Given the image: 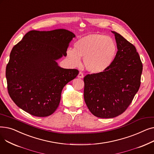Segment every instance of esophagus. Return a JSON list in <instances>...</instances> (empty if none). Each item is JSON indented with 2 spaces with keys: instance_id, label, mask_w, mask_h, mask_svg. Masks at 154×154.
<instances>
[{
  "instance_id": "34e87169",
  "label": "esophagus",
  "mask_w": 154,
  "mask_h": 154,
  "mask_svg": "<svg viewBox=\"0 0 154 154\" xmlns=\"http://www.w3.org/2000/svg\"><path fill=\"white\" fill-rule=\"evenodd\" d=\"M77 77H78L79 78H80V79H82V78L84 77V74H83V73H82V72H80L79 73V74H78Z\"/></svg>"
}]
</instances>
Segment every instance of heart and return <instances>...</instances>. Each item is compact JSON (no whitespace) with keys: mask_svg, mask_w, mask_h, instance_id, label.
Here are the masks:
<instances>
[{"mask_svg":"<svg viewBox=\"0 0 154 154\" xmlns=\"http://www.w3.org/2000/svg\"><path fill=\"white\" fill-rule=\"evenodd\" d=\"M118 52L116 42L105 35L92 34L79 38L74 50L67 51V57L74 66H79L83 58L85 68L94 74L107 70L114 63Z\"/></svg>","mask_w":154,"mask_h":154,"instance_id":"obj_1","label":"heart"}]
</instances>
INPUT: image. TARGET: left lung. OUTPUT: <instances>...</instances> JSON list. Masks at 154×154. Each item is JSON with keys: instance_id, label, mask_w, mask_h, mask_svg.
<instances>
[{"instance_id": "1", "label": "left lung", "mask_w": 154, "mask_h": 154, "mask_svg": "<svg viewBox=\"0 0 154 154\" xmlns=\"http://www.w3.org/2000/svg\"><path fill=\"white\" fill-rule=\"evenodd\" d=\"M118 48L110 67L100 74L84 78V100L92 114L99 118H114L128 108L140 85L143 66L135 46L116 32Z\"/></svg>"}]
</instances>
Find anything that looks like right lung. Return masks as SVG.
Listing matches in <instances>:
<instances>
[{
    "label": "right lung",
    "instance_id": "right-lung-1",
    "mask_svg": "<svg viewBox=\"0 0 154 154\" xmlns=\"http://www.w3.org/2000/svg\"><path fill=\"white\" fill-rule=\"evenodd\" d=\"M75 35L66 29L31 30L14 45L6 67L7 90L17 106L36 117L49 116L59 107L63 87L79 74L57 60L67 55Z\"/></svg>",
    "mask_w": 154,
    "mask_h": 154
}]
</instances>
